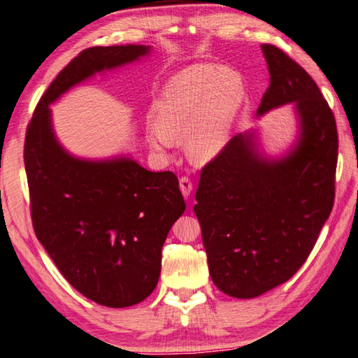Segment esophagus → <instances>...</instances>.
<instances>
[{
  "label": "esophagus",
  "mask_w": 358,
  "mask_h": 358,
  "mask_svg": "<svg viewBox=\"0 0 358 358\" xmlns=\"http://www.w3.org/2000/svg\"><path fill=\"white\" fill-rule=\"evenodd\" d=\"M180 191H181V194H183L185 199H189L191 192H192V181L187 177L180 178Z\"/></svg>",
  "instance_id": "obj_1"
}]
</instances>
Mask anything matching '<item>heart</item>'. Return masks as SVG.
Listing matches in <instances>:
<instances>
[{"instance_id": "b5f03b06", "label": "heart", "mask_w": 358, "mask_h": 358, "mask_svg": "<svg viewBox=\"0 0 358 358\" xmlns=\"http://www.w3.org/2000/svg\"><path fill=\"white\" fill-rule=\"evenodd\" d=\"M245 101L238 71L194 64L169 80L153 106L155 125L147 127L150 148L164 152L185 141L192 164L205 166L225 150Z\"/></svg>"}]
</instances>
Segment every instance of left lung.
I'll return each instance as SVG.
<instances>
[{"label": "left lung", "instance_id": "1", "mask_svg": "<svg viewBox=\"0 0 358 358\" xmlns=\"http://www.w3.org/2000/svg\"><path fill=\"white\" fill-rule=\"evenodd\" d=\"M262 50L271 80L257 117L292 103L294 144L274 158L259 145L258 129L235 136L201 171L194 205L211 280L238 299L262 296L296 274L335 200L332 109L288 55L268 43Z\"/></svg>", "mask_w": 358, "mask_h": 358}]
</instances>
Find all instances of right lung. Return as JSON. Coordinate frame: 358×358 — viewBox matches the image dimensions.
<instances>
[{"label":"right lung","mask_w":358,"mask_h":358,"mask_svg":"<svg viewBox=\"0 0 358 358\" xmlns=\"http://www.w3.org/2000/svg\"><path fill=\"white\" fill-rule=\"evenodd\" d=\"M147 45L92 47L50 84L26 129L24 169L36 236L83 296L111 308L152 294L161 250L186 205L172 172L120 155L78 158L56 138L50 105L71 87L150 55Z\"/></svg>","instance_id":"obj_1"}]
</instances>
